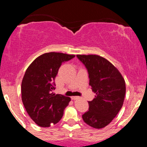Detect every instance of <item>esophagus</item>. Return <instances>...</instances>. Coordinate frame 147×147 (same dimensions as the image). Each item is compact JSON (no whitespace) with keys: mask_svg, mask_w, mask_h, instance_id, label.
Masks as SVG:
<instances>
[{"mask_svg":"<svg viewBox=\"0 0 147 147\" xmlns=\"http://www.w3.org/2000/svg\"><path fill=\"white\" fill-rule=\"evenodd\" d=\"M71 99L72 100H76V99H79V97H77V96H72V97H71Z\"/></svg>","mask_w":147,"mask_h":147,"instance_id":"esophagus-1","label":"esophagus"}]
</instances>
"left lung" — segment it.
Listing matches in <instances>:
<instances>
[{
	"label": "left lung",
	"instance_id": "8db88e82",
	"mask_svg": "<svg viewBox=\"0 0 147 147\" xmlns=\"http://www.w3.org/2000/svg\"><path fill=\"white\" fill-rule=\"evenodd\" d=\"M89 75V85L95 93L88 102L89 110L82 115L84 122L95 129H102L112 122L122 109L126 83L117 68L104 57L96 55H77Z\"/></svg>",
	"mask_w": 147,
	"mask_h": 147
}]
</instances>
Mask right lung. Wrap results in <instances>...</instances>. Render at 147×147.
<instances>
[{"label": "right lung", "instance_id": "1", "mask_svg": "<svg viewBox=\"0 0 147 147\" xmlns=\"http://www.w3.org/2000/svg\"><path fill=\"white\" fill-rule=\"evenodd\" d=\"M75 57L61 52H48L33 61L21 83V98L32 119L38 126L49 127L58 123L70 97L53 92L55 79L64 61Z\"/></svg>", "mask_w": 147, "mask_h": 147}]
</instances>
